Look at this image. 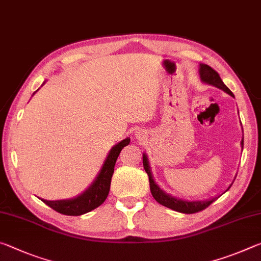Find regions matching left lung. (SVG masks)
Segmentation results:
<instances>
[{
	"label": "left lung",
	"instance_id": "8db88e82",
	"mask_svg": "<svg viewBox=\"0 0 261 261\" xmlns=\"http://www.w3.org/2000/svg\"><path fill=\"white\" fill-rule=\"evenodd\" d=\"M199 74H200V79L202 83L208 84V85H212L214 87H218V88H220V90H222L223 92H226L227 94L232 96V98H235L232 94V92L229 90L226 85H224V83L222 82V79L220 78L219 73L216 72L215 70L212 69L210 65L200 63L199 64ZM241 145L243 148V145H244V138L242 139ZM143 163H144V169L148 175L149 188H151L152 196L154 197V199L159 202V204L166 206V207H168V208L176 211V212H179V213H184V214H193V213H197V212L205 210L206 207H208L212 202L215 201V199H218V198L221 196L220 194V196L212 198V199L199 200V201H189V200H183V199H179V198L173 197L171 194L166 193L155 183V180H154L153 175H152V170H151V166H149V162H148V158L145 153L143 154ZM230 187H231V184L227 188L226 191H228V190L230 189Z\"/></svg>",
	"mask_w": 261,
	"mask_h": 261
}]
</instances>
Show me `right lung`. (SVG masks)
Here are the masks:
<instances>
[{
    "label": "right lung",
    "instance_id": "add662e5",
    "mask_svg": "<svg viewBox=\"0 0 261 261\" xmlns=\"http://www.w3.org/2000/svg\"><path fill=\"white\" fill-rule=\"evenodd\" d=\"M129 144L130 138H125L110 149L102 167H101L98 176H96L95 179L93 180V183H92L83 193L79 194V196L71 198V199L64 200H41L45 202L46 205L51 207L53 210L59 212V213L71 216L85 214L87 212H91L96 208V207H99L106 200V198H107L109 193L110 182H112L114 167L115 163H116L117 158L120 155L122 148L125 147L126 145Z\"/></svg>",
    "mask_w": 261,
    "mask_h": 261
}]
</instances>
